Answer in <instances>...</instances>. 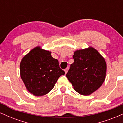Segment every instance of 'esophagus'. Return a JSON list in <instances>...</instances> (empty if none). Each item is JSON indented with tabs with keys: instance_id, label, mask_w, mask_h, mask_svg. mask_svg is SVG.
<instances>
[{
	"instance_id": "34e87169",
	"label": "esophagus",
	"mask_w": 123,
	"mask_h": 123,
	"mask_svg": "<svg viewBox=\"0 0 123 123\" xmlns=\"http://www.w3.org/2000/svg\"><path fill=\"white\" fill-rule=\"evenodd\" d=\"M69 69V67H67V68H66L64 70H65V73H66L68 72V71Z\"/></svg>"
}]
</instances>
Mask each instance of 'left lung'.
<instances>
[{"label": "left lung", "instance_id": "1", "mask_svg": "<svg viewBox=\"0 0 123 123\" xmlns=\"http://www.w3.org/2000/svg\"><path fill=\"white\" fill-rule=\"evenodd\" d=\"M68 79L79 94L89 95L102 86L106 74V63L99 53L92 47L76 50L73 55Z\"/></svg>", "mask_w": 123, "mask_h": 123}]
</instances>
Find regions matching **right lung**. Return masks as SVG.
I'll use <instances>...</instances> for the list:
<instances>
[{"mask_svg": "<svg viewBox=\"0 0 123 123\" xmlns=\"http://www.w3.org/2000/svg\"><path fill=\"white\" fill-rule=\"evenodd\" d=\"M49 51L35 47L23 57L20 63V75L29 92L35 96L44 95L54 87L65 72L58 61Z\"/></svg>", "mask_w": 123, "mask_h": 123, "instance_id": "right-lung-1", "label": "right lung"}]
</instances>
